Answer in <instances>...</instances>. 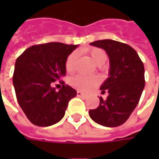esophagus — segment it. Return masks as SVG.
<instances>
[{"instance_id":"34e87169","label":"esophagus","mask_w":159,"mask_h":159,"mask_svg":"<svg viewBox=\"0 0 159 159\" xmlns=\"http://www.w3.org/2000/svg\"><path fill=\"white\" fill-rule=\"evenodd\" d=\"M77 95L78 96H85V94L84 93H82V92H80V91H77Z\"/></svg>"}]
</instances>
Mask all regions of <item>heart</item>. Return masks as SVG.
Masks as SVG:
<instances>
[{
    "label": "heart",
    "instance_id": "b5f03b06",
    "mask_svg": "<svg viewBox=\"0 0 159 159\" xmlns=\"http://www.w3.org/2000/svg\"><path fill=\"white\" fill-rule=\"evenodd\" d=\"M87 51L89 52L91 58L97 65H102L105 63L107 55L103 49L100 48H89ZM78 57H79L78 51H73L66 58L64 66H65V70L68 73H72L75 70V64ZM69 83L74 89L81 91H89L90 89H94L96 86H98L100 83V80L98 77H88L81 74H78L70 78Z\"/></svg>",
    "mask_w": 159,
    "mask_h": 159
}]
</instances>
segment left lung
Masks as SVG:
<instances>
[{
    "instance_id": "8db88e82",
    "label": "left lung",
    "mask_w": 159,
    "mask_h": 159,
    "mask_svg": "<svg viewBox=\"0 0 159 159\" xmlns=\"http://www.w3.org/2000/svg\"><path fill=\"white\" fill-rule=\"evenodd\" d=\"M92 46L104 49L110 58L109 78L102 85V93L96 109L89 110L90 118L97 124L115 127L124 124L139 102L145 86L144 65L137 52L129 45L113 40H96Z\"/></svg>"
}]
</instances>
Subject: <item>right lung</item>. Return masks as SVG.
<instances>
[{
	"mask_svg": "<svg viewBox=\"0 0 159 159\" xmlns=\"http://www.w3.org/2000/svg\"><path fill=\"white\" fill-rule=\"evenodd\" d=\"M61 42H48L26 48L17 57L13 85L19 105L35 125L48 126L64 116L68 102L77 92L65 86V60L77 48ZM59 80L62 88L56 91L52 82Z\"/></svg>",
	"mask_w": 159,
	"mask_h": 159,
	"instance_id": "1",
	"label": "right lung"
}]
</instances>
